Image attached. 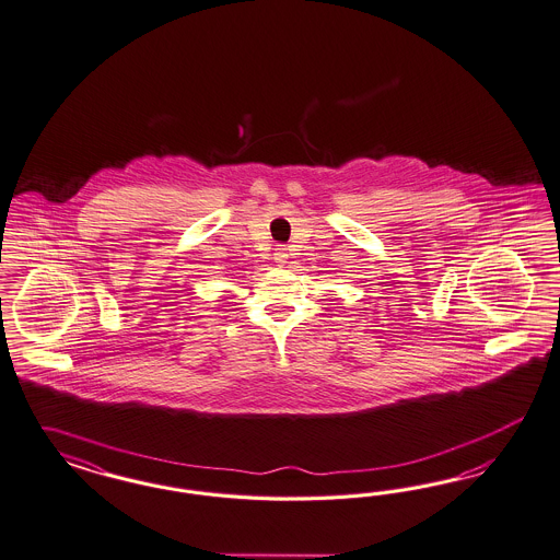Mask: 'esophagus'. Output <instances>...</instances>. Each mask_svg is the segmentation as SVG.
<instances>
[{"mask_svg":"<svg viewBox=\"0 0 560 560\" xmlns=\"http://www.w3.org/2000/svg\"><path fill=\"white\" fill-rule=\"evenodd\" d=\"M288 260H289L288 248H285V246H277V248H275V262H277V265H281V267H283V265H288Z\"/></svg>","mask_w":560,"mask_h":560,"instance_id":"esophagus-1","label":"esophagus"}]
</instances>
